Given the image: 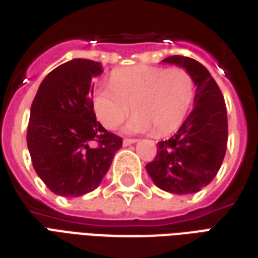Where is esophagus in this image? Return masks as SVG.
Here are the masks:
<instances>
[{"label": "esophagus", "instance_id": "34e87169", "mask_svg": "<svg viewBox=\"0 0 258 258\" xmlns=\"http://www.w3.org/2000/svg\"><path fill=\"white\" fill-rule=\"evenodd\" d=\"M134 142H137V140H131V138H125V140H123V145H124V147H128V145H133Z\"/></svg>", "mask_w": 258, "mask_h": 258}]
</instances>
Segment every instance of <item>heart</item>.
<instances>
[{
	"mask_svg": "<svg viewBox=\"0 0 258 258\" xmlns=\"http://www.w3.org/2000/svg\"><path fill=\"white\" fill-rule=\"evenodd\" d=\"M196 98V84L184 68L135 66L111 73L110 86L93 92V109L106 128L114 130L135 113L127 124L130 133L155 135L172 133L184 121Z\"/></svg>",
	"mask_w": 258,
	"mask_h": 258,
	"instance_id": "1",
	"label": "heart"
}]
</instances>
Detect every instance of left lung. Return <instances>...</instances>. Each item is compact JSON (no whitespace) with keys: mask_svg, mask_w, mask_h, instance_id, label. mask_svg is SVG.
Listing matches in <instances>:
<instances>
[{"mask_svg":"<svg viewBox=\"0 0 258 258\" xmlns=\"http://www.w3.org/2000/svg\"><path fill=\"white\" fill-rule=\"evenodd\" d=\"M162 62L184 68L196 84L194 109L147 165L156 187L172 194H192L212 181L222 165L228 145V116L222 92L201 62L170 55Z\"/></svg>","mask_w":258,"mask_h":258,"instance_id":"left-lung-1","label":"left lung"}]
</instances>
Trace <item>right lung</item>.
Wrapping results in <instances>:
<instances>
[{"label":"right lung","instance_id":"1","mask_svg":"<svg viewBox=\"0 0 258 258\" xmlns=\"http://www.w3.org/2000/svg\"><path fill=\"white\" fill-rule=\"evenodd\" d=\"M102 73L98 61L74 58L43 79L32 103L29 154L37 176L57 196L98 188L123 145L93 111V78Z\"/></svg>","mask_w":258,"mask_h":258}]
</instances>
